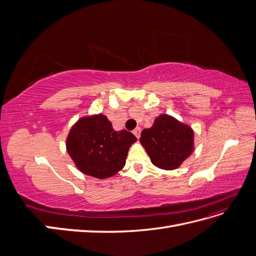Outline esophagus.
<instances>
[{"label":"esophagus","mask_w":256,"mask_h":256,"mask_svg":"<svg viewBox=\"0 0 256 256\" xmlns=\"http://www.w3.org/2000/svg\"><path fill=\"white\" fill-rule=\"evenodd\" d=\"M134 134L138 138H140V136H141V128H136L134 130Z\"/></svg>","instance_id":"1"}]
</instances>
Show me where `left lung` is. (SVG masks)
Listing matches in <instances>:
<instances>
[{"mask_svg": "<svg viewBox=\"0 0 256 256\" xmlns=\"http://www.w3.org/2000/svg\"><path fill=\"white\" fill-rule=\"evenodd\" d=\"M140 142L154 166L175 170L193 150V131L172 116L164 114L154 120L152 127L142 131Z\"/></svg>", "mask_w": 256, "mask_h": 256, "instance_id": "obj_1", "label": "left lung"}]
</instances>
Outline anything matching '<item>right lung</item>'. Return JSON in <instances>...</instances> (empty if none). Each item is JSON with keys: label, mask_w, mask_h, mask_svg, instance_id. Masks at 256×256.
I'll use <instances>...</instances> for the list:
<instances>
[{"label": "right lung", "mask_w": 256, "mask_h": 256, "mask_svg": "<svg viewBox=\"0 0 256 256\" xmlns=\"http://www.w3.org/2000/svg\"><path fill=\"white\" fill-rule=\"evenodd\" d=\"M136 138L127 130L115 131L102 114L83 118L68 134L69 156L81 172L96 178H108L125 166L127 154Z\"/></svg>", "instance_id": "1"}]
</instances>
